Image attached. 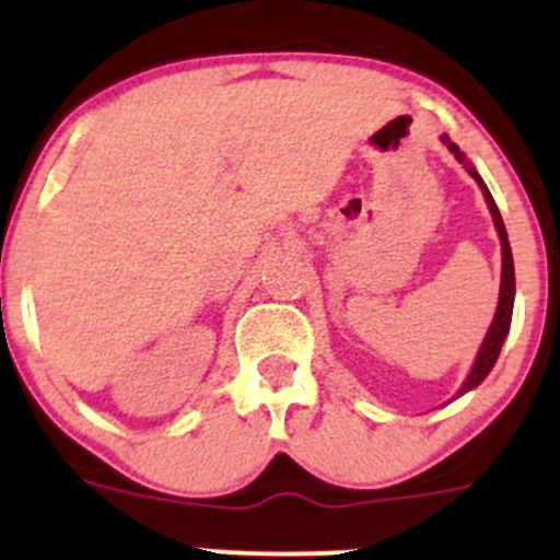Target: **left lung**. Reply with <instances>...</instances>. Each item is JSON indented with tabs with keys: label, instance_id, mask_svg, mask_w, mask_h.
<instances>
[{
	"label": "left lung",
	"instance_id": "left-lung-1",
	"mask_svg": "<svg viewBox=\"0 0 560 560\" xmlns=\"http://www.w3.org/2000/svg\"><path fill=\"white\" fill-rule=\"evenodd\" d=\"M444 143L450 145V151H455V156L460 162H466V156L457 151L455 143H450L447 138H444ZM468 173H471V178L477 180L479 189H482L485 200H488V208L490 213H493V222H495V230H499V238H501V292H499V308H495V316H493V325H490L488 336H485L482 347H479V354L477 360H474V369L471 374H468V380L463 382L460 393H468V389H474L479 385V382L485 380V376L490 374V369L495 365V360H499V352L501 347H504V338L506 332H510V325H512V303H515V262H512V248H510V238H506V228H504V219H501L499 208H495L493 202V195L488 191V186H485V180L479 178V173L474 171L471 165L466 162Z\"/></svg>",
	"mask_w": 560,
	"mask_h": 560
}]
</instances>
